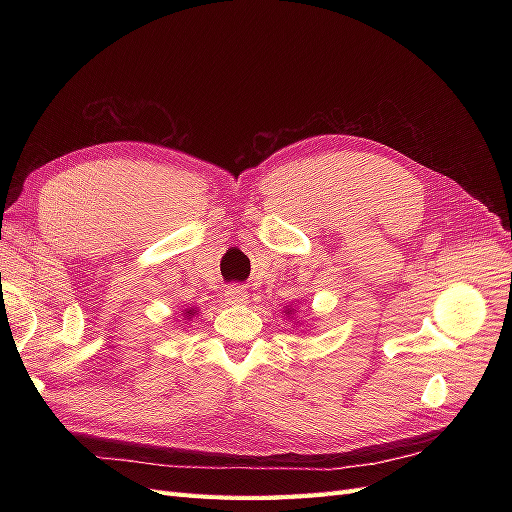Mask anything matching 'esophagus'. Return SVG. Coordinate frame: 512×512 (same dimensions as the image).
Here are the masks:
<instances>
[{
  "label": "esophagus",
  "mask_w": 512,
  "mask_h": 512,
  "mask_svg": "<svg viewBox=\"0 0 512 512\" xmlns=\"http://www.w3.org/2000/svg\"><path fill=\"white\" fill-rule=\"evenodd\" d=\"M245 299H247V292L241 286H228L224 292V301L228 305H241L245 303Z\"/></svg>",
  "instance_id": "esophagus-1"
}]
</instances>
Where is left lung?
<instances>
[{
	"label": "left lung",
	"instance_id": "1",
	"mask_svg": "<svg viewBox=\"0 0 512 512\" xmlns=\"http://www.w3.org/2000/svg\"><path fill=\"white\" fill-rule=\"evenodd\" d=\"M294 314H297V309H294V307H286L284 309V316H288V320H292V324H294Z\"/></svg>",
	"mask_w": 512,
	"mask_h": 512
}]
</instances>
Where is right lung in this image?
Here are the masks:
<instances>
[{
  "label": "right lung",
  "mask_w": 512,
  "mask_h": 512,
  "mask_svg": "<svg viewBox=\"0 0 512 512\" xmlns=\"http://www.w3.org/2000/svg\"><path fill=\"white\" fill-rule=\"evenodd\" d=\"M196 314H198V309H196V307H185L179 316H181V320H183L185 324H188Z\"/></svg>",
  "instance_id": "1"
}]
</instances>
